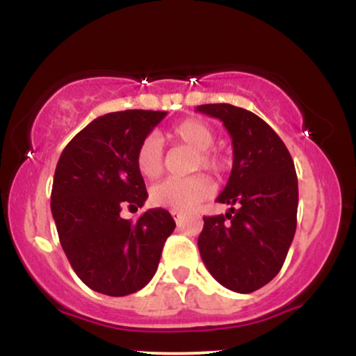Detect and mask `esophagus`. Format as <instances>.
<instances>
[{"label":"esophagus","instance_id":"esophagus-1","mask_svg":"<svg viewBox=\"0 0 356 356\" xmlns=\"http://www.w3.org/2000/svg\"><path fill=\"white\" fill-rule=\"evenodd\" d=\"M170 214L174 216L175 222H177V224H181V220H182V214H181V212H177V211H172V212H170Z\"/></svg>","mask_w":356,"mask_h":356}]
</instances>
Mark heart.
Masks as SVG:
<instances>
[{
    "label": "heart",
    "instance_id": "heart-1",
    "mask_svg": "<svg viewBox=\"0 0 356 356\" xmlns=\"http://www.w3.org/2000/svg\"><path fill=\"white\" fill-rule=\"evenodd\" d=\"M170 137L195 150L194 167L219 175L226 169V159L211 149L216 134L206 122L197 118H186L170 129ZM137 170L147 179L157 177L162 172V144L155 136L145 137L136 152ZM212 194V186L206 175H192L187 179H165L150 189V201L154 206L172 211H191L206 201Z\"/></svg>",
    "mask_w": 356,
    "mask_h": 356
}]
</instances>
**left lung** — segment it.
I'll list each match as a JSON object with an SVG mask.
<instances>
[{
	"label": "left lung",
	"mask_w": 356,
	"mask_h": 356,
	"mask_svg": "<svg viewBox=\"0 0 356 356\" xmlns=\"http://www.w3.org/2000/svg\"><path fill=\"white\" fill-rule=\"evenodd\" d=\"M232 138V170L216 201L226 216L204 218L199 252L214 280L252 293L275 277L296 231L298 179L284 142L263 118L229 104L199 105Z\"/></svg>",
	"instance_id": "8db88e82"
}]
</instances>
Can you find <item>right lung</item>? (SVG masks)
Instances as JSON below:
<instances>
[{
	"instance_id": "obj_1",
	"label": "right lung",
	"mask_w": 356,
	"mask_h": 356,
	"mask_svg": "<svg viewBox=\"0 0 356 356\" xmlns=\"http://www.w3.org/2000/svg\"><path fill=\"white\" fill-rule=\"evenodd\" d=\"M167 112L105 113L68 142L56 164L51 214L73 271L93 291L127 296L152 280L175 222L169 211L149 209L136 222L125 206L149 197L136 167L137 147Z\"/></svg>"
}]
</instances>
